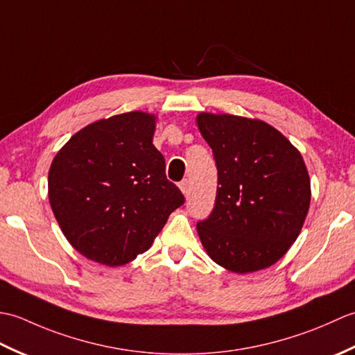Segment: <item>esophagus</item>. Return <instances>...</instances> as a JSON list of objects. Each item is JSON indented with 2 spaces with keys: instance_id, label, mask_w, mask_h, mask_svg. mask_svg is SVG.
<instances>
[{
  "instance_id": "1",
  "label": "esophagus",
  "mask_w": 355,
  "mask_h": 355,
  "mask_svg": "<svg viewBox=\"0 0 355 355\" xmlns=\"http://www.w3.org/2000/svg\"><path fill=\"white\" fill-rule=\"evenodd\" d=\"M178 187H180V191L183 192L184 197H187V193H189V182H187V180H183V182L178 184Z\"/></svg>"
}]
</instances>
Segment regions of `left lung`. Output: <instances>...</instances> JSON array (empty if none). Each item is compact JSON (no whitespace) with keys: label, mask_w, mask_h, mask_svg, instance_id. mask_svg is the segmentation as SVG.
<instances>
[{"label":"left lung","mask_w":355,"mask_h":355,"mask_svg":"<svg viewBox=\"0 0 355 355\" xmlns=\"http://www.w3.org/2000/svg\"><path fill=\"white\" fill-rule=\"evenodd\" d=\"M218 169L212 214L197 224L210 259L238 275L273 266L297 239L311 201L302 155L258 119L200 112Z\"/></svg>","instance_id":"obj_1"}]
</instances>
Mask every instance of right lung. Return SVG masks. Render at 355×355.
<instances>
[{
	"label": "right lung",
	"mask_w": 355,
	"mask_h": 355,
	"mask_svg": "<svg viewBox=\"0 0 355 355\" xmlns=\"http://www.w3.org/2000/svg\"><path fill=\"white\" fill-rule=\"evenodd\" d=\"M155 123L143 111L101 119L53 158L51 210L67 241L89 261L119 267L135 259L184 202L153 145Z\"/></svg>",
	"instance_id": "right-lung-1"
}]
</instances>
